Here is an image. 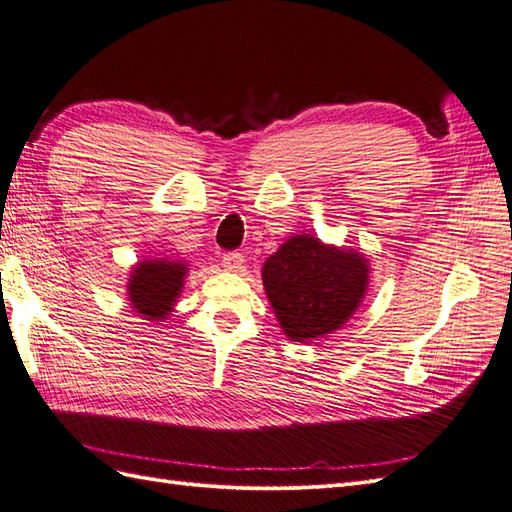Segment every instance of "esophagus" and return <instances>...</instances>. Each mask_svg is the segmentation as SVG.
<instances>
[{
  "label": "esophagus",
  "instance_id": "obj_1",
  "mask_svg": "<svg viewBox=\"0 0 512 512\" xmlns=\"http://www.w3.org/2000/svg\"><path fill=\"white\" fill-rule=\"evenodd\" d=\"M222 265L228 271H239L243 267V254L241 252H226L222 256Z\"/></svg>",
  "mask_w": 512,
  "mask_h": 512
}]
</instances>
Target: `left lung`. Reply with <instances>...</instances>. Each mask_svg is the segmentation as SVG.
Listing matches in <instances>:
<instances>
[{
	"mask_svg": "<svg viewBox=\"0 0 512 512\" xmlns=\"http://www.w3.org/2000/svg\"><path fill=\"white\" fill-rule=\"evenodd\" d=\"M367 260L335 250L312 235L288 239L262 267L267 297L294 342L324 337L359 307L367 286Z\"/></svg>",
	"mask_w": 512,
	"mask_h": 512,
	"instance_id": "8db88e82",
	"label": "left lung"
}]
</instances>
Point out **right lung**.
<instances>
[{"label":"right lung","mask_w":512,"mask_h":512,"mask_svg":"<svg viewBox=\"0 0 512 512\" xmlns=\"http://www.w3.org/2000/svg\"><path fill=\"white\" fill-rule=\"evenodd\" d=\"M128 284L130 303L136 314L147 320H164L173 312V303L183 288L185 267L175 260H145L138 262Z\"/></svg>","instance_id":"right-lung-1"}]
</instances>
